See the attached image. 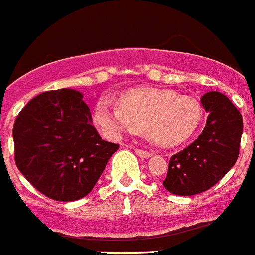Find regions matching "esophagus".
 Listing matches in <instances>:
<instances>
[{
  "label": "esophagus",
  "mask_w": 255,
  "mask_h": 255,
  "mask_svg": "<svg viewBox=\"0 0 255 255\" xmlns=\"http://www.w3.org/2000/svg\"><path fill=\"white\" fill-rule=\"evenodd\" d=\"M135 152H137V155L140 156V158H150V156H152L151 152L142 150V148H135Z\"/></svg>",
  "instance_id": "esophagus-1"
}]
</instances>
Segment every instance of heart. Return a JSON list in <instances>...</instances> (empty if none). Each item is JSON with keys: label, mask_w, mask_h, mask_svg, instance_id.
<instances>
[{"label": "heart", "mask_w": 255, "mask_h": 255, "mask_svg": "<svg viewBox=\"0 0 255 255\" xmlns=\"http://www.w3.org/2000/svg\"><path fill=\"white\" fill-rule=\"evenodd\" d=\"M95 122L112 139L140 129L155 143L175 147L192 137L200 125L203 109L196 99L166 89H138L121 103L103 96L93 111Z\"/></svg>", "instance_id": "obj_1"}]
</instances>
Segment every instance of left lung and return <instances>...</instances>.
Here are the masks:
<instances>
[{
	"instance_id": "8db88e82",
	"label": "left lung",
	"mask_w": 255,
	"mask_h": 255,
	"mask_svg": "<svg viewBox=\"0 0 255 255\" xmlns=\"http://www.w3.org/2000/svg\"><path fill=\"white\" fill-rule=\"evenodd\" d=\"M208 112L204 130L188 147L171 156L163 182L168 192L192 196L212 188L229 172L240 154L242 116L227 96L208 92L201 97Z\"/></svg>"
}]
</instances>
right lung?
Masks as SVG:
<instances>
[{"mask_svg":"<svg viewBox=\"0 0 255 255\" xmlns=\"http://www.w3.org/2000/svg\"><path fill=\"white\" fill-rule=\"evenodd\" d=\"M13 139L18 170L56 201L87 196L120 147L101 139L83 95L68 88L30 100L14 122Z\"/></svg>","mask_w":255,"mask_h":255,"instance_id":"obj_1","label":"right lung"}]
</instances>
